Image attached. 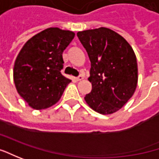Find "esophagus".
Returning a JSON list of instances; mask_svg holds the SVG:
<instances>
[{
    "label": "esophagus",
    "instance_id": "34e87169",
    "mask_svg": "<svg viewBox=\"0 0 159 159\" xmlns=\"http://www.w3.org/2000/svg\"><path fill=\"white\" fill-rule=\"evenodd\" d=\"M84 78V75H81L78 77H76L75 79H76V81H82Z\"/></svg>",
    "mask_w": 159,
    "mask_h": 159
}]
</instances>
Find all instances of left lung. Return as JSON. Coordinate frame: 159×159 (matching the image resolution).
Returning a JSON list of instances; mask_svg holds the SVG:
<instances>
[{"label":"left lung","mask_w":159,"mask_h":159,"mask_svg":"<svg viewBox=\"0 0 159 159\" xmlns=\"http://www.w3.org/2000/svg\"><path fill=\"white\" fill-rule=\"evenodd\" d=\"M91 62L90 93L86 104L95 112L112 114L134 95L138 82L136 56L122 36L106 27L77 32Z\"/></svg>","instance_id":"1"}]
</instances>
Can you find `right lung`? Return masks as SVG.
<instances>
[{"label": "right lung", "instance_id": "add662e5", "mask_svg": "<svg viewBox=\"0 0 159 159\" xmlns=\"http://www.w3.org/2000/svg\"><path fill=\"white\" fill-rule=\"evenodd\" d=\"M75 32L51 27L30 38L15 61L13 78L18 94L31 108L55 105L71 80L63 76L62 52Z\"/></svg>", "mask_w": 159, "mask_h": 159}]
</instances>
